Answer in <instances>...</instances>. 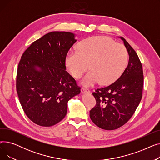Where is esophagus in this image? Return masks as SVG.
<instances>
[{"mask_svg": "<svg viewBox=\"0 0 160 160\" xmlns=\"http://www.w3.org/2000/svg\"><path fill=\"white\" fill-rule=\"evenodd\" d=\"M81 91L82 93H90V90L86 88H82L81 89Z\"/></svg>", "mask_w": 160, "mask_h": 160, "instance_id": "34e87169", "label": "esophagus"}]
</instances>
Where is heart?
I'll return each instance as SVG.
<instances>
[{
    "mask_svg": "<svg viewBox=\"0 0 160 160\" xmlns=\"http://www.w3.org/2000/svg\"><path fill=\"white\" fill-rule=\"evenodd\" d=\"M80 50L71 51L66 64L76 78L82 77L89 67L90 71L82 83L92 86L101 82L108 85L121 77L127 67L128 54L124 45L105 36H95L83 41Z\"/></svg>",
    "mask_w": 160,
    "mask_h": 160,
    "instance_id": "1",
    "label": "heart"
}]
</instances>
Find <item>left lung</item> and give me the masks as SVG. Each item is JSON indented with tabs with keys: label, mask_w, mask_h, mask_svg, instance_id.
<instances>
[{
	"label": "left lung",
	"mask_w": 160,
	"mask_h": 160,
	"mask_svg": "<svg viewBox=\"0 0 160 160\" xmlns=\"http://www.w3.org/2000/svg\"><path fill=\"white\" fill-rule=\"evenodd\" d=\"M129 62L121 77L108 86L95 89L96 105L90 110L91 121L99 128L112 130L127 123L135 113L142 96L143 71L139 58L125 39Z\"/></svg>",
	"instance_id": "8db88e82"
}]
</instances>
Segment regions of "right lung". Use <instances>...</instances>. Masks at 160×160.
<instances>
[{"label":"right lung","instance_id":"add662e5","mask_svg":"<svg viewBox=\"0 0 160 160\" xmlns=\"http://www.w3.org/2000/svg\"><path fill=\"white\" fill-rule=\"evenodd\" d=\"M76 41L72 33L52 32L33 42L21 56L17 93L25 114L38 125L47 127L60 122L67 102L80 93L81 88L65 70L67 54Z\"/></svg>","mask_w":160,"mask_h":160}]
</instances>
